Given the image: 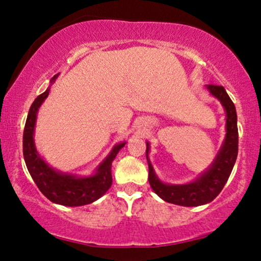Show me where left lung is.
I'll return each mask as SVG.
<instances>
[{"mask_svg":"<svg viewBox=\"0 0 261 261\" xmlns=\"http://www.w3.org/2000/svg\"><path fill=\"white\" fill-rule=\"evenodd\" d=\"M206 91L217 98L226 112V135L222 145L208 169L194 180L184 184H169L155 173L149 160V142L146 141V159L148 163V180L153 191L165 202L181 206H198L214 201L229 178L238 156L239 133L237 109L226 89L219 85H205Z\"/></svg>","mask_w":261,"mask_h":261,"instance_id":"obj_1","label":"left lung"}]
</instances>
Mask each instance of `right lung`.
<instances>
[{"label": "right lung", "mask_w": 261, "mask_h": 261, "mask_svg": "<svg viewBox=\"0 0 261 261\" xmlns=\"http://www.w3.org/2000/svg\"><path fill=\"white\" fill-rule=\"evenodd\" d=\"M58 76L59 74H56L51 78L48 88L34 99L28 112L23 130L24 163L39 190L51 202L65 206L90 204L101 198L112 187V163L127 142L121 141L114 145L108 155L99 163L94 172L87 176L63 172L49 165L35 147L34 132L39 108L47 98L51 85L55 83Z\"/></svg>", "instance_id": "right-lung-1"}]
</instances>
